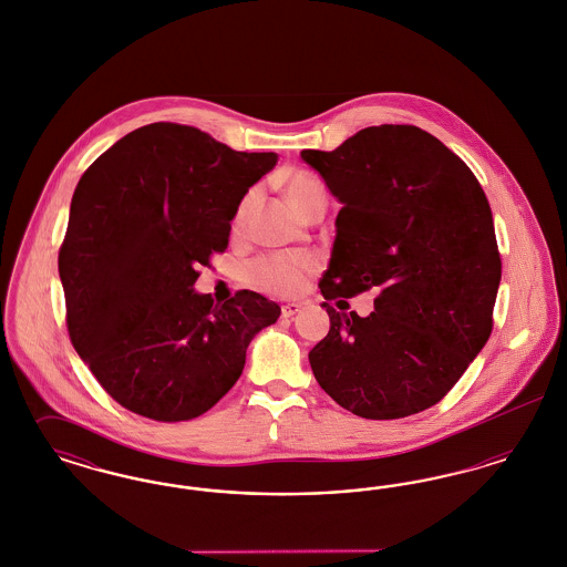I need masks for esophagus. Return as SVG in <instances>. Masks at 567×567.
Instances as JSON below:
<instances>
[{"instance_id":"obj_1","label":"esophagus","mask_w":567,"mask_h":567,"mask_svg":"<svg viewBox=\"0 0 567 567\" xmlns=\"http://www.w3.org/2000/svg\"><path fill=\"white\" fill-rule=\"evenodd\" d=\"M301 310V303H297V301H289V303H285L282 306V317H293Z\"/></svg>"}]
</instances>
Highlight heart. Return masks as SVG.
<instances>
[{"mask_svg":"<svg viewBox=\"0 0 567 567\" xmlns=\"http://www.w3.org/2000/svg\"><path fill=\"white\" fill-rule=\"evenodd\" d=\"M285 193L291 208L299 213L312 195L324 193V189L317 176L308 172H296L289 176ZM250 202H252V193H248L240 202L234 216V225H243L246 213L250 208ZM312 270H315V264L306 255H270L248 266V278L255 287L274 296H296L303 289L306 278Z\"/></svg>","mask_w":567,"mask_h":567,"instance_id":"1","label":"heart"}]
</instances>
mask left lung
<instances>
[{
    "mask_svg": "<svg viewBox=\"0 0 567 567\" xmlns=\"http://www.w3.org/2000/svg\"><path fill=\"white\" fill-rule=\"evenodd\" d=\"M301 159L342 204L321 293H379L370 318L324 301L331 324L308 354L312 374L363 419L432 408L493 329L502 259L485 190L414 125L365 127L336 151H301Z\"/></svg>",
    "mask_w": 567,
    "mask_h": 567,
    "instance_id": "1",
    "label": "left lung"
}]
</instances>
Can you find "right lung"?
<instances>
[{
  "mask_svg": "<svg viewBox=\"0 0 567 567\" xmlns=\"http://www.w3.org/2000/svg\"><path fill=\"white\" fill-rule=\"evenodd\" d=\"M276 162L189 125L151 123L82 174L59 276L70 340L114 402L178 423L236 384L252 336L276 323L280 306L246 289L218 306L193 285Z\"/></svg>",
  "mask_w": 567,
  "mask_h": 567,
  "instance_id": "right-lung-1",
  "label": "right lung"
}]
</instances>
